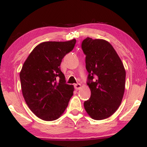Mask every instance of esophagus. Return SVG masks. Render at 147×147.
Segmentation results:
<instances>
[{
	"label": "esophagus",
	"instance_id": "obj_1",
	"mask_svg": "<svg viewBox=\"0 0 147 147\" xmlns=\"http://www.w3.org/2000/svg\"><path fill=\"white\" fill-rule=\"evenodd\" d=\"M74 88H75L76 90H80V88H81V84H76L74 85Z\"/></svg>",
	"mask_w": 147,
	"mask_h": 147
}]
</instances>
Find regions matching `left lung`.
<instances>
[{
	"instance_id": "left-lung-1",
	"label": "left lung",
	"mask_w": 147,
	"mask_h": 147,
	"mask_svg": "<svg viewBox=\"0 0 147 147\" xmlns=\"http://www.w3.org/2000/svg\"><path fill=\"white\" fill-rule=\"evenodd\" d=\"M88 72L87 84L91 96L84 102L86 111L94 120L106 119L121 104L125 88L126 71L111 44L87 37L82 41Z\"/></svg>"
}]
</instances>
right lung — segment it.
<instances>
[{"label": "right lung", "mask_w": 147, "mask_h": 147, "mask_svg": "<svg viewBox=\"0 0 147 147\" xmlns=\"http://www.w3.org/2000/svg\"><path fill=\"white\" fill-rule=\"evenodd\" d=\"M76 43V39L43 42L23 64L20 72L22 93L30 110L42 120L57 119L73 96L74 86L66 84L60 65Z\"/></svg>", "instance_id": "obj_1"}]
</instances>
